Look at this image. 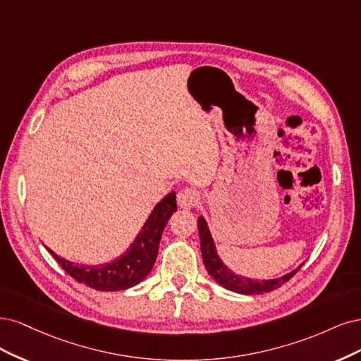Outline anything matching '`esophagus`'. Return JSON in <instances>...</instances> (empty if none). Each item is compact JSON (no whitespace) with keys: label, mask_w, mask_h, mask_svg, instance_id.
<instances>
[{"label":"esophagus","mask_w":361,"mask_h":361,"mask_svg":"<svg viewBox=\"0 0 361 361\" xmlns=\"http://www.w3.org/2000/svg\"><path fill=\"white\" fill-rule=\"evenodd\" d=\"M197 201H200V193L190 188L180 190L177 195V204L178 207L184 208V210H190V208H193L197 204Z\"/></svg>","instance_id":"34e87169"}]
</instances>
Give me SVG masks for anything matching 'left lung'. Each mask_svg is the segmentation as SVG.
Segmentation results:
<instances>
[{
  "instance_id": "obj_1",
  "label": "left lung",
  "mask_w": 361,
  "mask_h": 361,
  "mask_svg": "<svg viewBox=\"0 0 361 361\" xmlns=\"http://www.w3.org/2000/svg\"><path fill=\"white\" fill-rule=\"evenodd\" d=\"M197 231H200L201 253H202L204 265H205L208 274H210L220 286L232 290V293L244 294V295L270 293V290H274L277 288H281L283 283H286L289 279L300 270V267L303 265L301 264L300 267H297L295 270L283 274L282 277L269 279V281H259V279L244 277V276L235 274L234 271L229 270L228 267L224 264V261L219 258L217 250H216V244L212 237V232H210V229H208V225L202 216H200V219H197Z\"/></svg>"
}]
</instances>
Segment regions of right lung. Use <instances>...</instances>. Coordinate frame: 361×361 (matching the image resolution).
<instances>
[{"label":"right lung","instance_id":"1","mask_svg":"<svg viewBox=\"0 0 361 361\" xmlns=\"http://www.w3.org/2000/svg\"><path fill=\"white\" fill-rule=\"evenodd\" d=\"M177 212L176 192L168 193L151 212L142 229L120 258L100 265H82L58 257L51 249L49 253L63 267V270L79 283L97 290L129 289L149 274L156 262L159 244L168 220Z\"/></svg>","mask_w":361,"mask_h":361}]
</instances>
